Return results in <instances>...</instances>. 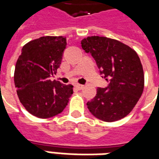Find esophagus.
I'll return each instance as SVG.
<instances>
[{"instance_id": "34e87169", "label": "esophagus", "mask_w": 159, "mask_h": 159, "mask_svg": "<svg viewBox=\"0 0 159 159\" xmlns=\"http://www.w3.org/2000/svg\"><path fill=\"white\" fill-rule=\"evenodd\" d=\"M75 87H76V89H77L78 90H81V89H83V88H84V85H82V84H76Z\"/></svg>"}]
</instances>
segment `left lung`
<instances>
[{
    "instance_id": "left-lung-1",
    "label": "left lung",
    "mask_w": 159,
    "mask_h": 159,
    "mask_svg": "<svg viewBox=\"0 0 159 159\" xmlns=\"http://www.w3.org/2000/svg\"><path fill=\"white\" fill-rule=\"evenodd\" d=\"M82 48L96 61L100 74L110 83L97 89L87 103L93 116L105 122L126 117L140 100L144 89V71L137 52L123 42L105 36H89Z\"/></svg>"
}]
</instances>
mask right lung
I'll use <instances>...</instances> for the list:
<instances>
[{
    "label": "right lung",
    "instance_id": "obj_1",
    "mask_svg": "<svg viewBox=\"0 0 159 159\" xmlns=\"http://www.w3.org/2000/svg\"><path fill=\"white\" fill-rule=\"evenodd\" d=\"M66 48V37L49 36L23 47L16 63L14 83L20 102L33 116L52 117L62 112L69 102L72 85L49 79L60 66Z\"/></svg>",
    "mask_w": 159,
    "mask_h": 159
}]
</instances>
